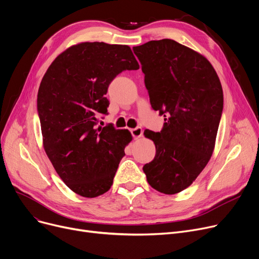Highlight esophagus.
Instances as JSON below:
<instances>
[{"label": "esophagus", "instance_id": "obj_1", "mask_svg": "<svg viewBox=\"0 0 259 259\" xmlns=\"http://www.w3.org/2000/svg\"><path fill=\"white\" fill-rule=\"evenodd\" d=\"M131 134H132V137L137 140V139H139L143 136V129L141 127H137L134 129H131Z\"/></svg>", "mask_w": 259, "mask_h": 259}]
</instances>
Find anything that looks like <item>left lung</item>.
I'll list each match as a JSON object with an SVG mask.
<instances>
[{
	"label": "left lung",
	"instance_id": "left-lung-1",
	"mask_svg": "<svg viewBox=\"0 0 259 259\" xmlns=\"http://www.w3.org/2000/svg\"><path fill=\"white\" fill-rule=\"evenodd\" d=\"M153 110L165 122L160 132L145 130L155 156L143 170L151 187L174 195L192 184L212 154L223 92L209 61L171 39L134 47Z\"/></svg>",
	"mask_w": 259,
	"mask_h": 259
}]
</instances>
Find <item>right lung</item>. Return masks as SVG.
<instances>
[{"label":"right lung","instance_id":"add662e5","mask_svg":"<svg viewBox=\"0 0 259 259\" xmlns=\"http://www.w3.org/2000/svg\"><path fill=\"white\" fill-rule=\"evenodd\" d=\"M139 67L128 46L84 42L60 54L42 78L37 110L44 150L78 195L98 197L113 184L132 137L111 123L98 127L97 118L108 114L111 81Z\"/></svg>","mask_w":259,"mask_h":259}]
</instances>
